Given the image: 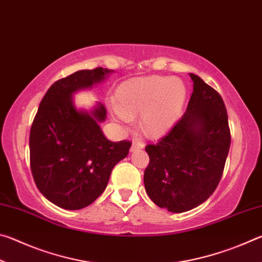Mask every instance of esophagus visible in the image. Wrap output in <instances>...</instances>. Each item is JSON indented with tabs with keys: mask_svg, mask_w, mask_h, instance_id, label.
I'll use <instances>...</instances> for the list:
<instances>
[{
	"mask_svg": "<svg viewBox=\"0 0 262 262\" xmlns=\"http://www.w3.org/2000/svg\"><path fill=\"white\" fill-rule=\"evenodd\" d=\"M144 148V143L141 141H134L132 144V148H130V151H135V150H139Z\"/></svg>",
	"mask_w": 262,
	"mask_h": 262,
	"instance_id": "esophagus-1",
	"label": "esophagus"
}]
</instances>
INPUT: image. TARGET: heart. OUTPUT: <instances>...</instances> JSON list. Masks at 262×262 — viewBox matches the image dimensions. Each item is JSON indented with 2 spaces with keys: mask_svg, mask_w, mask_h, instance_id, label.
<instances>
[{
  "mask_svg": "<svg viewBox=\"0 0 262 262\" xmlns=\"http://www.w3.org/2000/svg\"><path fill=\"white\" fill-rule=\"evenodd\" d=\"M187 90L172 77L152 76L127 81L119 86L114 107L118 120L129 122L130 115L141 114V126L150 135L170 130L183 112Z\"/></svg>",
  "mask_w": 262,
  "mask_h": 262,
  "instance_id": "heart-1",
  "label": "heart"
}]
</instances>
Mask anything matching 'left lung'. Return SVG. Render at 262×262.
Listing matches in <instances>:
<instances>
[{"label": "left lung", "instance_id": "1", "mask_svg": "<svg viewBox=\"0 0 262 262\" xmlns=\"http://www.w3.org/2000/svg\"><path fill=\"white\" fill-rule=\"evenodd\" d=\"M185 114L156 144H148L144 187L158 207L184 212L215 192L223 174L231 135L219 92L194 74Z\"/></svg>", "mask_w": 262, "mask_h": 262}]
</instances>
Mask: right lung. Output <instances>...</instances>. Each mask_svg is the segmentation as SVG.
<instances>
[{"mask_svg": "<svg viewBox=\"0 0 262 262\" xmlns=\"http://www.w3.org/2000/svg\"><path fill=\"white\" fill-rule=\"evenodd\" d=\"M111 70H78L56 81L43 96L30 132V165L47 200L68 210L91 205L107 186L113 167L132 142H112L101 132L104 105L91 113L74 106L73 94L104 81Z\"/></svg>", "mask_w": 262, "mask_h": 262, "instance_id": "1", "label": "right lung"}]
</instances>
